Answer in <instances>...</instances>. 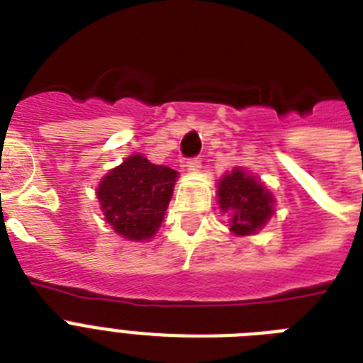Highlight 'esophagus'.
Returning <instances> with one entry per match:
<instances>
[{"instance_id": "obj_1", "label": "esophagus", "mask_w": 363, "mask_h": 363, "mask_svg": "<svg viewBox=\"0 0 363 363\" xmlns=\"http://www.w3.org/2000/svg\"><path fill=\"white\" fill-rule=\"evenodd\" d=\"M190 173H198L199 169H201V160L199 158H192V160H188L186 165H184Z\"/></svg>"}]
</instances>
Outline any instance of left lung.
<instances>
[{
    "label": "left lung",
    "mask_w": 363,
    "mask_h": 363,
    "mask_svg": "<svg viewBox=\"0 0 363 363\" xmlns=\"http://www.w3.org/2000/svg\"><path fill=\"white\" fill-rule=\"evenodd\" d=\"M216 203L230 215V232L238 238L254 235L267 224L275 209V198L258 177L241 167L218 179Z\"/></svg>",
    "instance_id": "1"
}]
</instances>
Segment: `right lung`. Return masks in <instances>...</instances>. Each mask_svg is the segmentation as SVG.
<instances>
[{
    "label": "right lung",
    "instance_id": "1",
    "mask_svg": "<svg viewBox=\"0 0 363 363\" xmlns=\"http://www.w3.org/2000/svg\"><path fill=\"white\" fill-rule=\"evenodd\" d=\"M177 173L143 154H131L99 181L96 196L105 222L128 241H148L162 226Z\"/></svg>",
    "mask_w": 363,
    "mask_h": 363
}]
</instances>
